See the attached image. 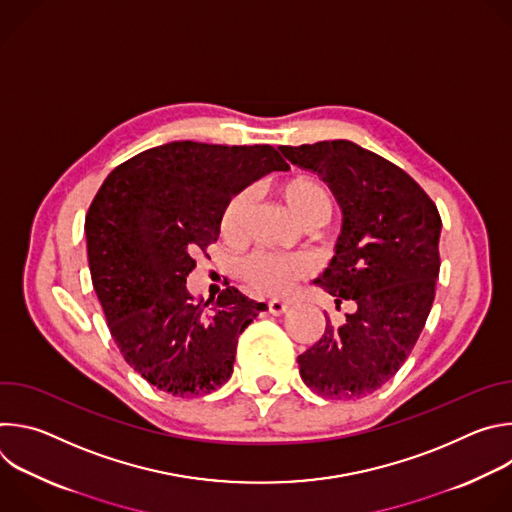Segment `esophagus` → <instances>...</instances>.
Listing matches in <instances>:
<instances>
[{
	"label": "esophagus",
	"instance_id": "esophagus-1",
	"mask_svg": "<svg viewBox=\"0 0 512 512\" xmlns=\"http://www.w3.org/2000/svg\"><path fill=\"white\" fill-rule=\"evenodd\" d=\"M267 310H269V314H273V316H283V314L289 310V306H287V304H283V302L273 300V302H269V304H267Z\"/></svg>",
	"mask_w": 512,
	"mask_h": 512
}]
</instances>
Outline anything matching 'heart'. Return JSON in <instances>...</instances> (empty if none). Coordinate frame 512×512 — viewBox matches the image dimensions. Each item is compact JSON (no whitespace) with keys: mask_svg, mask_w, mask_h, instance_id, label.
<instances>
[{"mask_svg":"<svg viewBox=\"0 0 512 512\" xmlns=\"http://www.w3.org/2000/svg\"><path fill=\"white\" fill-rule=\"evenodd\" d=\"M279 198L298 221L310 229H320L330 223L334 212L332 190L314 176H296L283 182L277 190ZM253 210V190L237 192L221 212V235L229 243H241L247 233L249 216ZM308 273V263L300 257H283L255 251L239 265V277L245 287L261 298H283L296 281Z\"/></svg>","mask_w":512,"mask_h":512,"instance_id":"1","label":"heart"}]
</instances>
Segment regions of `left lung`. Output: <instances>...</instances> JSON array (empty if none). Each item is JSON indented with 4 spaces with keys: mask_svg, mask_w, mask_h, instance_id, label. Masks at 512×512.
Listing matches in <instances>:
<instances>
[{
    "mask_svg": "<svg viewBox=\"0 0 512 512\" xmlns=\"http://www.w3.org/2000/svg\"><path fill=\"white\" fill-rule=\"evenodd\" d=\"M281 154L328 184L342 208L336 255L314 281L336 306L352 302L342 326L298 356L304 383L326 399H358L381 389L411 354L435 298L442 218L399 166L334 139Z\"/></svg>",
    "mask_w": 512,
    "mask_h": 512,
    "instance_id": "1",
    "label": "left lung"
}]
</instances>
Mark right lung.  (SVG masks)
<instances>
[{
  "label": "right lung",
  "instance_id": "right-lung-1",
  "mask_svg": "<svg viewBox=\"0 0 512 512\" xmlns=\"http://www.w3.org/2000/svg\"><path fill=\"white\" fill-rule=\"evenodd\" d=\"M275 170L289 166L271 145L172 141L117 166L93 198V287L123 358L160 391L196 397L231 379L239 336L267 306L233 285L196 302L186 277L225 204Z\"/></svg>",
  "mask_w": 512,
  "mask_h": 512
}]
</instances>
